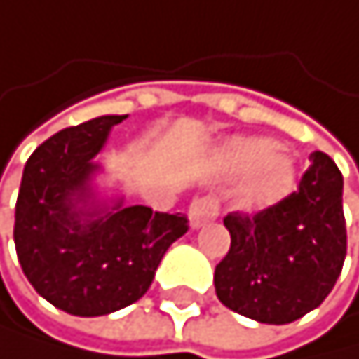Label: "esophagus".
Listing matches in <instances>:
<instances>
[{
    "label": "esophagus",
    "mask_w": 359,
    "mask_h": 359,
    "mask_svg": "<svg viewBox=\"0 0 359 359\" xmlns=\"http://www.w3.org/2000/svg\"><path fill=\"white\" fill-rule=\"evenodd\" d=\"M218 218V202L213 198H198L191 202L189 207V222L193 229H200L207 222Z\"/></svg>",
    "instance_id": "34e87169"
}]
</instances>
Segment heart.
Here are the masks:
<instances>
[{
    "mask_svg": "<svg viewBox=\"0 0 359 359\" xmlns=\"http://www.w3.org/2000/svg\"><path fill=\"white\" fill-rule=\"evenodd\" d=\"M218 166L224 172H241L231 193L241 209L272 207L294 189L297 168L292 157L263 137L229 139L220 148Z\"/></svg>",
    "mask_w": 359,
    "mask_h": 359,
    "instance_id": "obj_1",
    "label": "heart"
}]
</instances>
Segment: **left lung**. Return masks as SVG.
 Returning a JSON list of instances; mask_svg holds the SVG:
<instances>
[{"label": "left lung", "instance_id": "obj_1", "mask_svg": "<svg viewBox=\"0 0 359 359\" xmlns=\"http://www.w3.org/2000/svg\"><path fill=\"white\" fill-rule=\"evenodd\" d=\"M344 180L315 150L299 189L256 215L229 213L231 247L215 265L220 302L261 324H290L330 294L346 258Z\"/></svg>", "mask_w": 359, "mask_h": 359}]
</instances>
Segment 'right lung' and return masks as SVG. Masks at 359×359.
<instances>
[{"instance_id":"add662e5","label":"right lung","mask_w":359,"mask_h":359,"mask_svg":"<svg viewBox=\"0 0 359 359\" xmlns=\"http://www.w3.org/2000/svg\"><path fill=\"white\" fill-rule=\"evenodd\" d=\"M126 116L65 128L29 157L15 204V250L35 287L78 317L109 315L148 292L166 250L189 231L182 213L105 202L94 191V157Z\"/></svg>"}]
</instances>
